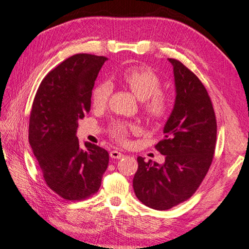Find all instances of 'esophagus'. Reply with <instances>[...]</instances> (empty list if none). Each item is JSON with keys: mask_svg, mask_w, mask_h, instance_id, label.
Returning a JSON list of instances; mask_svg holds the SVG:
<instances>
[{"mask_svg": "<svg viewBox=\"0 0 249 249\" xmlns=\"http://www.w3.org/2000/svg\"><path fill=\"white\" fill-rule=\"evenodd\" d=\"M123 156L124 155L120 153L119 150H112L111 153H109V157H111L112 159H120V158L123 157Z\"/></svg>", "mask_w": 249, "mask_h": 249, "instance_id": "obj_1", "label": "esophagus"}]
</instances>
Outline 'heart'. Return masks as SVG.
Wrapping results in <instances>:
<instances>
[{"instance_id":"heart-1","label":"heart","mask_w":249,"mask_h":249,"mask_svg":"<svg viewBox=\"0 0 249 249\" xmlns=\"http://www.w3.org/2000/svg\"><path fill=\"white\" fill-rule=\"evenodd\" d=\"M120 80L138 100L142 101V109L149 121L161 122L169 116L172 108L171 96L160 90L161 79L154 70L145 66H134L124 70ZM109 94L111 86L108 82L98 83L92 90V104L103 107L107 103ZM136 129L135 125L117 122L109 127V135L120 144H126L129 132Z\"/></svg>"}]
</instances>
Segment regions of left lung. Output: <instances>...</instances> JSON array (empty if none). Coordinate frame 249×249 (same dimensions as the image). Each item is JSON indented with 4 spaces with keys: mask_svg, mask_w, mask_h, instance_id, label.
I'll use <instances>...</instances> for the list:
<instances>
[{
    "mask_svg": "<svg viewBox=\"0 0 249 249\" xmlns=\"http://www.w3.org/2000/svg\"><path fill=\"white\" fill-rule=\"evenodd\" d=\"M169 61L174 66L176 103L163 128L165 138L155 146L165 155V163L159 166L138 157L133 179L137 199L158 211L169 210L195 195L216 145V116L203 83L181 61Z\"/></svg>",
    "mask_w": 249,
    "mask_h": 249,
    "instance_id": "1",
    "label": "left lung"
}]
</instances>
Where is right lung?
I'll return each mask as SVG.
<instances>
[{
    "mask_svg": "<svg viewBox=\"0 0 249 249\" xmlns=\"http://www.w3.org/2000/svg\"><path fill=\"white\" fill-rule=\"evenodd\" d=\"M107 57L77 53L40 82L29 116L28 141L46 184L62 199L81 201L99 191L108 153L91 142L80 148L78 121L90 112L91 94Z\"/></svg>",
    "mask_w": 249,
    "mask_h": 249,
    "instance_id": "1",
    "label": "right lung"
}]
</instances>
